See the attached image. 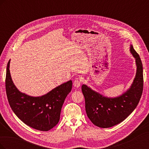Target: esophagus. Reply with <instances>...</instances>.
Instances as JSON below:
<instances>
[{
    "mask_svg": "<svg viewBox=\"0 0 149 149\" xmlns=\"http://www.w3.org/2000/svg\"><path fill=\"white\" fill-rule=\"evenodd\" d=\"M81 83V80L78 78H76L73 81V86H74L76 87V88H78V87L80 86Z\"/></svg>",
    "mask_w": 149,
    "mask_h": 149,
    "instance_id": "1",
    "label": "esophagus"
}]
</instances>
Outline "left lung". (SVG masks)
Segmentation results:
<instances>
[{
  "instance_id": "left-lung-1",
  "label": "left lung",
  "mask_w": 149,
  "mask_h": 149,
  "mask_svg": "<svg viewBox=\"0 0 149 149\" xmlns=\"http://www.w3.org/2000/svg\"><path fill=\"white\" fill-rule=\"evenodd\" d=\"M130 52L136 58L137 73L131 87L123 95L116 98L105 97L82 85L87 116L99 127H111L123 122L136 109L141 100L143 87L142 63L132 45Z\"/></svg>"
}]
</instances>
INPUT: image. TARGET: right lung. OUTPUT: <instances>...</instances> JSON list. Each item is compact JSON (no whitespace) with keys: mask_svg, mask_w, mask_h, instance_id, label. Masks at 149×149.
I'll return each instance as SVG.
<instances>
[{"mask_svg":"<svg viewBox=\"0 0 149 149\" xmlns=\"http://www.w3.org/2000/svg\"><path fill=\"white\" fill-rule=\"evenodd\" d=\"M7 66L6 89L8 103L15 115L30 127L48 131L58 123L65 98L72 89V81L61 84L45 95L31 97L20 93L15 86Z\"/></svg>","mask_w":149,"mask_h":149,"instance_id":"obj_1","label":"right lung"}]
</instances>
